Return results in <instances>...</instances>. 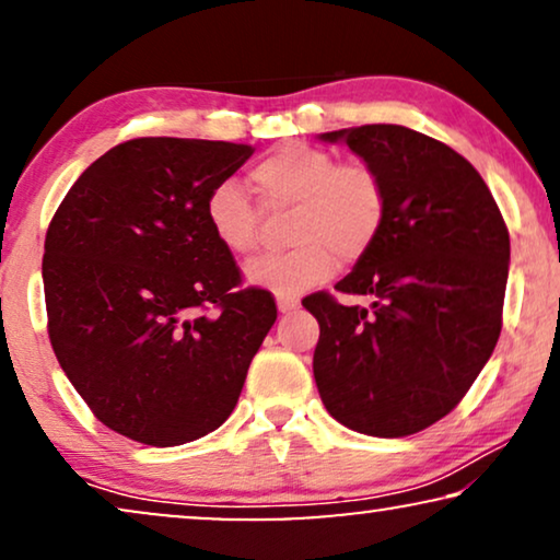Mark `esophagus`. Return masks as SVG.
I'll use <instances>...</instances> for the list:
<instances>
[{
  "mask_svg": "<svg viewBox=\"0 0 560 560\" xmlns=\"http://www.w3.org/2000/svg\"><path fill=\"white\" fill-rule=\"evenodd\" d=\"M295 308H298V298H285V295L278 298V311L280 313H290Z\"/></svg>",
  "mask_w": 560,
  "mask_h": 560,
  "instance_id": "1",
  "label": "esophagus"
}]
</instances>
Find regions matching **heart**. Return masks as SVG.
I'll list each match as a JSON object with an SVG mask.
<instances>
[{
  "label": "heart",
  "instance_id": "obj_1",
  "mask_svg": "<svg viewBox=\"0 0 560 560\" xmlns=\"http://www.w3.org/2000/svg\"><path fill=\"white\" fill-rule=\"evenodd\" d=\"M257 210L244 188L221 180L206 196V224L232 257L255 255L262 244L265 217L290 211L282 255H265L247 267L255 288L295 298L320 285L339 262L354 265L377 244L387 221V186L364 160H339L334 152L288 142L249 171Z\"/></svg>",
  "mask_w": 560,
  "mask_h": 560
}]
</instances>
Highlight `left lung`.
<instances>
[{
	"instance_id": "8db88e82",
	"label": "left lung",
	"mask_w": 560,
	"mask_h": 560,
	"mask_svg": "<svg viewBox=\"0 0 560 560\" xmlns=\"http://www.w3.org/2000/svg\"><path fill=\"white\" fill-rule=\"evenodd\" d=\"M343 140L387 186L372 252L331 293L303 301L320 326L313 354L320 400L351 431L402 439L448 416L502 331L510 232L469 160L400 125L320 135Z\"/></svg>"
}]
</instances>
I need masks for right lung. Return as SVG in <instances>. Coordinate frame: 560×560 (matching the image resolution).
I'll return each mask as SVG.
<instances>
[{
	"label": "right lung",
	"mask_w": 560,
	"mask_h": 560,
	"mask_svg": "<svg viewBox=\"0 0 560 560\" xmlns=\"http://www.w3.org/2000/svg\"><path fill=\"white\" fill-rule=\"evenodd\" d=\"M252 144L137 137L73 183L45 234L48 336L106 428L178 446L232 416L278 318L206 224V196Z\"/></svg>",
	"instance_id": "1"
}]
</instances>
